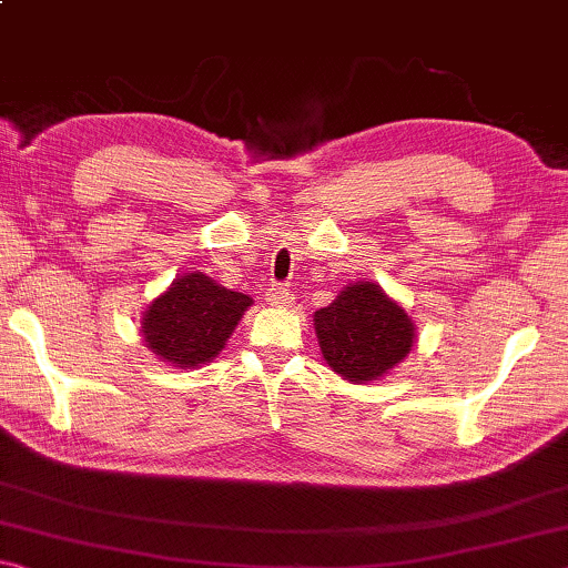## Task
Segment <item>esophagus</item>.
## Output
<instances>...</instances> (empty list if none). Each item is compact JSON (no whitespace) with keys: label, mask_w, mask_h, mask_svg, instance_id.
Listing matches in <instances>:
<instances>
[{"label":"esophagus","mask_w":568,"mask_h":568,"mask_svg":"<svg viewBox=\"0 0 568 568\" xmlns=\"http://www.w3.org/2000/svg\"><path fill=\"white\" fill-rule=\"evenodd\" d=\"M265 301H267V305H273V307H287L293 303V297L283 285H273V287H267Z\"/></svg>","instance_id":"obj_1"}]
</instances>
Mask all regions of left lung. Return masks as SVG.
Masks as SVG:
<instances>
[{
    "mask_svg": "<svg viewBox=\"0 0 568 568\" xmlns=\"http://www.w3.org/2000/svg\"><path fill=\"white\" fill-rule=\"evenodd\" d=\"M325 363L351 383L378 381L413 348L416 325L381 285L358 281L343 287L313 315Z\"/></svg>",
    "mask_w": 568,
    "mask_h": 568,
    "instance_id": "1",
    "label": "left lung"
}]
</instances>
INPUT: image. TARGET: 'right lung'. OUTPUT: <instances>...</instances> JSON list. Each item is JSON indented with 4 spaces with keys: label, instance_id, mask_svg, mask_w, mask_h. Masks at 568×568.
Masks as SVG:
<instances>
[{
    "label": "right lung",
    "instance_id": "right-lung-1",
    "mask_svg": "<svg viewBox=\"0 0 568 568\" xmlns=\"http://www.w3.org/2000/svg\"><path fill=\"white\" fill-rule=\"evenodd\" d=\"M253 297L227 291L205 273L172 281L142 315V341L175 368H197L225 348Z\"/></svg>",
    "mask_w": 568,
    "mask_h": 568
}]
</instances>
